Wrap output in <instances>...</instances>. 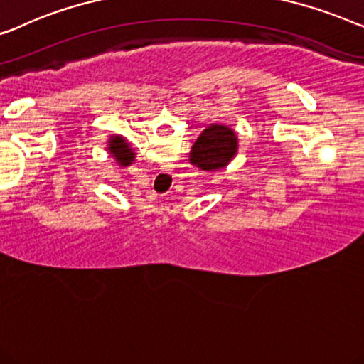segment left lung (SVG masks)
<instances>
[{
	"mask_svg": "<svg viewBox=\"0 0 364 364\" xmlns=\"http://www.w3.org/2000/svg\"><path fill=\"white\" fill-rule=\"evenodd\" d=\"M238 151V139L233 129L223 124H212L198 136L191 152V162L202 171L223 169Z\"/></svg>",
	"mask_w": 364,
	"mask_h": 364,
	"instance_id": "left-lung-1",
	"label": "left lung"
}]
</instances>
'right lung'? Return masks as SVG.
<instances>
[{
  "instance_id": "right-lung-1",
  "label": "right lung",
  "mask_w": 364,
  "mask_h": 364,
  "mask_svg": "<svg viewBox=\"0 0 364 364\" xmlns=\"http://www.w3.org/2000/svg\"><path fill=\"white\" fill-rule=\"evenodd\" d=\"M108 151L117 157V161L121 166H129L131 162L134 161V152L131 151L128 143H126L123 138H118V136L117 138H112V141H109Z\"/></svg>"
}]
</instances>
